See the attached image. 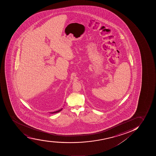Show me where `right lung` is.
<instances>
[{"label": "right lung", "mask_w": 156, "mask_h": 156, "mask_svg": "<svg viewBox=\"0 0 156 156\" xmlns=\"http://www.w3.org/2000/svg\"><path fill=\"white\" fill-rule=\"evenodd\" d=\"M62 108H61V109H60V110H58V111H55V112H51V114H55V113H57V112H60V111H62Z\"/></svg>", "instance_id": "right-lung-1"}]
</instances>
